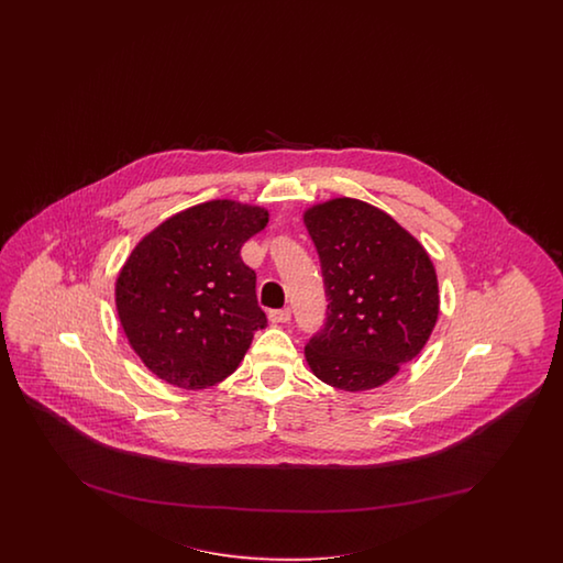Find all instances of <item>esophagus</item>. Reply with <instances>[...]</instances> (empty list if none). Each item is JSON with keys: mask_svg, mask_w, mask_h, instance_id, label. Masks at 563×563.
<instances>
[{"mask_svg": "<svg viewBox=\"0 0 563 563\" xmlns=\"http://www.w3.org/2000/svg\"><path fill=\"white\" fill-rule=\"evenodd\" d=\"M268 318H271L273 324H287V322H290V309L289 307H285V309H273V311L268 313Z\"/></svg>", "mask_w": 563, "mask_h": 563, "instance_id": "1", "label": "esophagus"}]
</instances>
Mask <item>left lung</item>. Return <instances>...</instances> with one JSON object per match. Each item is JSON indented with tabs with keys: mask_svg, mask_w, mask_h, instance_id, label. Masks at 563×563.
Instances as JSON below:
<instances>
[{
	"mask_svg": "<svg viewBox=\"0 0 563 563\" xmlns=\"http://www.w3.org/2000/svg\"><path fill=\"white\" fill-rule=\"evenodd\" d=\"M324 276V328L306 346L316 377L344 393L372 390L417 357L440 313L426 247L375 206L336 198L303 214Z\"/></svg>",
	"mask_w": 563,
	"mask_h": 563,
	"instance_id": "left-lung-1",
	"label": "left lung"
}]
</instances>
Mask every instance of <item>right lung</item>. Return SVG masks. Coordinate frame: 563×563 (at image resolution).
Returning a JSON list of instances; mask_svg holds the SVG:
<instances>
[{"label": "right lung", "mask_w": 563, "mask_h": 563, "mask_svg": "<svg viewBox=\"0 0 563 563\" xmlns=\"http://www.w3.org/2000/svg\"><path fill=\"white\" fill-rule=\"evenodd\" d=\"M266 222L260 206L212 200L177 212L134 247L115 303L128 341L154 375L200 390L238 369L266 325L241 245Z\"/></svg>", "instance_id": "add662e5"}]
</instances>
